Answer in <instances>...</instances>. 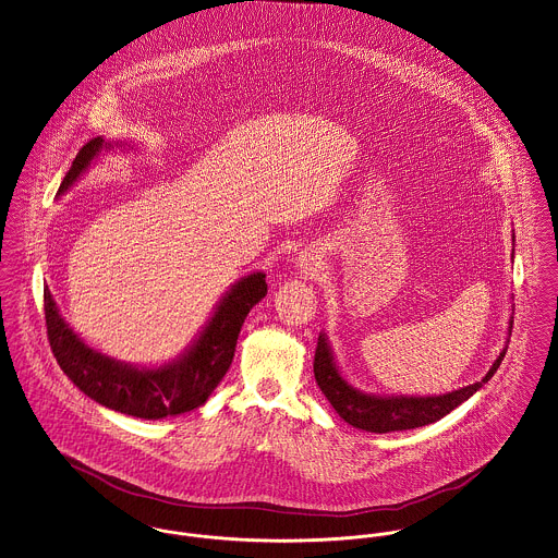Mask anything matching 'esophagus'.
Segmentation results:
<instances>
[{
	"label": "esophagus",
	"mask_w": 558,
	"mask_h": 558,
	"mask_svg": "<svg viewBox=\"0 0 558 558\" xmlns=\"http://www.w3.org/2000/svg\"><path fill=\"white\" fill-rule=\"evenodd\" d=\"M298 263H300V267L303 271H316V265H318V260L314 257H310V255H300Z\"/></svg>",
	"instance_id": "34e87169"
}]
</instances>
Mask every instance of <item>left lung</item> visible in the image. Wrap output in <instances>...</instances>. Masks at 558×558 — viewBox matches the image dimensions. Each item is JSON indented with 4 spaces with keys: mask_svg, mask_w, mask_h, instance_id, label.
<instances>
[{
    "mask_svg": "<svg viewBox=\"0 0 558 558\" xmlns=\"http://www.w3.org/2000/svg\"><path fill=\"white\" fill-rule=\"evenodd\" d=\"M512 323L510 320V336H512ZM508 345L499 352L497 361L488 369V374L475 383L463 386L452 392L444 395H374L363 392L350 385L342 376V369L333 356V348L329 343L327 333L318 336V345L314 354V378L333 405V410L342 416L343 421L356 429L369 430V433H390V430L416 429L425 427L446 414H450L454 408H459L463 401H468L475 390L486 385L495 372L499 369Z\"/></svg>",
    "mask_w": 558,
    "mask_h": 558,
    "instance_id": "8db88e82",
    "label": "left lung"
}]
</instances>
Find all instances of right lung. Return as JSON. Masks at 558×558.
Listing matches in <instances>:
<instances>
[{
  "instance_id": "add662e5",
  "label": "right lung",
  "mask_w": 558,
  "mask_h": 558,
  "mask_svg": "<svg viewBox=\"0 0 558 558\" xmlns=\"http://www.w3.org/2000/svg\"><path fill=\"white\" fill-rule=\"evenodd\" d=\"M114 148H125V144L104 142V137L88 140L65 173L59 195L74 186L101 153ZM265 295L267 282L263 271L240 278L216 303L199 336L182 354L159 367L123 363L86 345L59 314L48 287L44 289V316L48 342L59 367L86 397L128 416L159 421L191 412L208 401L233 361L244 318Z\"/></svg>"
}]
</instances>
